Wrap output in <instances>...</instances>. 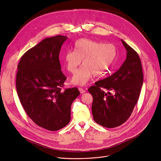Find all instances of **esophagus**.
I'll list each match as a JSON object with an SVG mask.
<instances>
[{"mask_svg": "<svg viewBox=\"0 0 161 161\" xmlns=\"http://www.w3.org/2000/svg\"><path fill=\"white\" fill-rule=\"evenodd\" d=\"M78 90H80V93L81 94H83V93H85V90H84V89H83L82 88H78Z\"/></svg>", "mask_w": 161, "mask_h": 161, "instance_id": "esophagus-1", "label": "esophagus"}]
</instances>
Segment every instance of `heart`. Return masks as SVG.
I'll list each match as a JSON object with an SVG mask.
<instances>
[{"instance_id": "b5f03b06", "label": "heart", "mask_w": 161, "mask_h": 161, "mask_svg": "<svg viewBox=\"0 0 161 161\" xmlns=\"http://www.w3.org/2000/svg\"><path fill=\"white\" fill-rule=\"evenodd\" d=\"M117 55V50L111 44H103L90 39H80L74 44V51L66 52L62 58L66 69L75 73L81 63L83 65L72 78V83L85 85L91 78L101 76L108 72Z\"/></svg>"}]
</instances>
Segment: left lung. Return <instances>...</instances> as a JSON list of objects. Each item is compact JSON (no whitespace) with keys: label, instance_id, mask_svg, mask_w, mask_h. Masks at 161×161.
Segmentation results:
<instances>
[{"label":"left lung","instance_id":"obj_1","mask_svg":"<svg viewBox=\"0 0 161 161\" xmlns=\"http://www.w3.org/2000/svg\"><path fill=\"white\" fill-rule=\"evenodd\" d=\"M121 41L127 51L126 60L117 72L96 82L88 90L93 97L92 111L94 120L107 128L118 127L129 118L138 101L143 82L138 54ZM103 88L113 91L114 95L106 93Z\"/></svg>","mask_w":161,"mask_h":161}]
</instances>
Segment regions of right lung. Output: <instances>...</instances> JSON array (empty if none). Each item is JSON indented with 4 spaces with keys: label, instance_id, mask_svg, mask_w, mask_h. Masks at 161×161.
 <instances>
[{
    "label": "right lung",
    "instance_id": "obj_1",
    "mask_svg": "<svg viewBox=\"0 0 161 161\" xmlns=\"http://www.w3.org/2000/svg\"><path fill=\"white\" fill-rule=\"evenodd\" d=\"M67 36L41 41L23 55L18 65L16 86L27 115L37 125L58 130L71 120V107L80 95L76 87L61 90L66 77L59 53Z\"/></svg>",
    "mask_w": 161,
    "mask_h": 161
}]
</instances>
